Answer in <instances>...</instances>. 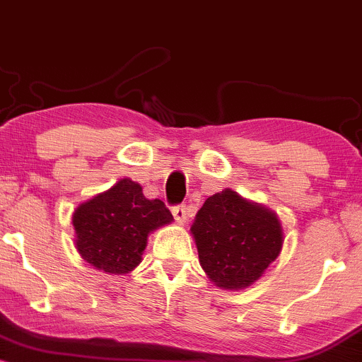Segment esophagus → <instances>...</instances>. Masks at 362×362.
I'll return each mask as SVG.
<instances>
[{"mask_svg":"<svg viewBox=\"0 0 362 362\" xmlns=\"http://www.w3.org/2000/svg\"><path fill=\"white\" fill-rule=\"evenodd\" d=\"M172 213H173V218H175V221L177 223H185V219H187V211H185V206H175L172 209Z\"/></svg>","mask_w":362,"mask_h":362,"instance_id":"1","label":"esophagus"}]
</instances>
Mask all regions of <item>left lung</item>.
Listing matches in <instances>:
<instances>
[{"mask_svg": "<svg viewBox=\"0 0 362 362\" xmlns=\"http://www.w3.org/2000/svg\"><path fill=\"white\" fill-rule=\"evenodd\" d=\"M190 235L207 279L224 291H242L259 281L284 243L279 216L231 189L206 199Z\"/></svg>", "mask_w": 362, "mask_h": 362, "instance_id": "1", "label": "left lung"}]
</instances>
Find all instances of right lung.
<instances>
[{"instance_id": "1", "label": "right lung", "mask_w": 362, "mask_h": 362, "mask_svg": "<svg viewBox=\"0 0 362 362\" xmlns=\"http://www.w3.org/2000/svg\"><path fill=\"white\" fill-rule=\"evenodd\" d=\"M172 221L160 199L149 201L138 182L120 178L74 209V248L97 271L122 276L141 264L149 235Z\"/></svg>"}]
</instances>
